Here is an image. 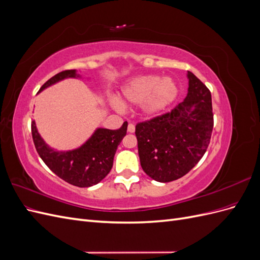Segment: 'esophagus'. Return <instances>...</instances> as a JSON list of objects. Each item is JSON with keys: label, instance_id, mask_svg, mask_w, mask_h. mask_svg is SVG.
<instances>
[{"label": "esophagus", "instance_id": "esophagus-1", "mask_svg": "<svg viewBox=\"0 0 260 260\" xmlns=\"http://www.w3.org/2000/svg\"><path fill=\"white\" fill-rule=\"evenodd\" d=\"M135 130H136L135 124H133V123H129V124H128V132L133 133V132H135Z\"/></svg>", "mask_w": 260, "mask_h": 260}]
</instances>
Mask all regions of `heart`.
Instances as JSON below:
<instances>
[{"label": "heart", "mask_w": 260, "mask_h": 260, "mask_svg": "<svg viewBox=\"0 0 260 260\" xmlns=\"http://www.w3.org/2000/svg\"><path fill=\"white\" fill-rule=\"evenodd\" d=\"M178 93V85L171 78L146 75L129 80L123 86L121 98L125 104H142L145 115L157 116L174 103Z\"/></svg>", "instance_id": "1"}]
</instances>
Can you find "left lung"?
<instances>
[{"instance_id": "left-lung-1", "label": "left lung", "mask_w": 260, "mask_h": 260, "mask_svg": "<svg viewBox=\"0 0 260 260\" xmlns=\"http://www.w3.org/2000/svg\"><path fill=\"white\" fill-rule=\"evenodd\" d=\"M188 90L172 111L138 122L136 137L142 169L158 182L185 176L207 151L214 128L211 94L187 72Z\"/></svg>"}]
</instances>
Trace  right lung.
Here are the masks:
<instances>
[{"label":"right lung","instance_id":"1","mask_svg":"<svg viewBox=\"0 0 260 260\" xmlns=\"http://www.w3.org/2000/svg\"><path fill=\"white\" fill-rule=\"evenodd\" d=\"M76 70H64L46 81L40 91L65 78H76ZM128 122L117 130L98 129L79 148L69 152H55L44 143L38 133L35 121L31 122V133L39 156L55 175L69 184L88 187L101 182L113 167L118 145L127 135Z\"/></svg>","mask_w":260,"mask_h":260}]
</instances>
